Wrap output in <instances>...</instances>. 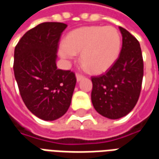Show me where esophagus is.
Returning a JSON list of instances; mask_svg holds the SVG:
<instances>
[{"instance_id":"obj_1","label":"esophagus","mask_w":159,"mask_h":159,"mask_svg":"<svg viewBox=\"0 0 159 159\" xmlns=\"http://www.w3.org/2000/svg\"><path fill=\"white\" fill-rule=\"evenodd\" d=\"M83 78H84V76H83L80 75V74H78V73L76 74V81H77V82H79V81H81V80L83 79Z\"/></svg>"}]
</instances>
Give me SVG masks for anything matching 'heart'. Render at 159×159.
<instances>
[{
	"label": "heart",
	"mask_w": 159,
	"mask_h": 159,
	"mask_svg": "<svg viewBox=\"0 0 159 159\" xmlns=\"http://www.w3.org/2000/svg\"><path fill=\"white\" fill-rule=\"evenodd\" d=\"M122 38L112 26H86L70 32L59 48V54L66 59L81 52L80 59L84 67L93 73L106 71L119 56Z\"/></svg>",
	"instance_id": "1"
}]
</instances>
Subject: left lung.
Returning a JSON list of instances; mask_svg holds the SVG:
<instances>
[{"label":"left lung","mask_w":159,"mask_h":159,"mask_svg":"<svg viewBox=\"0 0 159 159\" xmlns=\"http://www.w3.org/2000/svg\"><path fill=\"white\" fill-rule=\"evenodd\" d=\"M119 30L123 45L116 62L104 74L91 77L93 107L110 119L124 117L133 110L140 97L144 74L138 40L123 27Z\"/></svg>","instance_id":"8db88e82"}]
</instances>
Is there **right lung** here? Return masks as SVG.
I'll return each mask as SVG.
<instances>
[{"mask_svg":"<svg viewBox=\"0 0 159 159\" xmlns=\"http://www.w3.org/2000/svg\"><path fill=\"white\" fill-rule=\"evenodd\" d=\"M67 25L40 24L21 37L14 49L13 70L24 103L41 119L52 121L69 109L76 78L57 69L59 42Z\"/></svg>","mask_w":159,"mask_h":159,"instance_id":"obj_1","label":"right lung"}]
</instances>
